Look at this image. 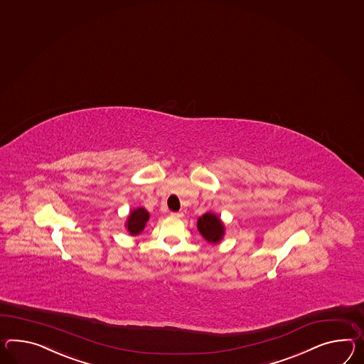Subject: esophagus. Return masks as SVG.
<instances>
[{
	"label": "esophagus",
	"mask_w": 364,
	"mask_h": 364,
	"mask_svg": "<svg viewBox=\"0 0 364 364\" xmlns=\"http://www.w3.org/2000/svg\"><path fill=\"white\" fill-rule=\"evenodd\" d=\"M171 217H176V218H181L184 213L183 212H172V213L169 214Z\"/></svg>",
	"instance_id": "34e87169"
}]
</instances>
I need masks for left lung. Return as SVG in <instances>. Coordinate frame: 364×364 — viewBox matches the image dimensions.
Listing matches in <instances>:
<instances>
[{
  "label": "left lung",
  "mask_w": 364,
  "mask_h": 364,
  "mask_svg": "<svg viewBox=\"0 0 364 364\" xmlns=\"http://www.w3.org/2000/svg\"><path fill=\"white\" fill-rule=\"evenodd\" d=\"M197 230L206 242L217 245L223 240L225 225L217 214L208 212L197 220Z\"/></svg>",
  "instance_id": "left-lung-1"
}]
</instances>
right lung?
Returning <instances> with one entry per match:
<instances>
[{"instance_id": "obj_1", "label": "right lung", "mask_w": 364, "mask_h": 364, "mask_svg": "<svg viewBox=\"0 0 364 364\" xmlns=\"http://www.w3.org/2000/svg\"><path fill=\"white\" fill-rule=\"evenodd\" d=\"M149 220H150V213L143 206H139L129 213L126 222H124V228L127 229L129 234L134 237L144 230L146 223Z\"/></svg>"}]
</instances>
